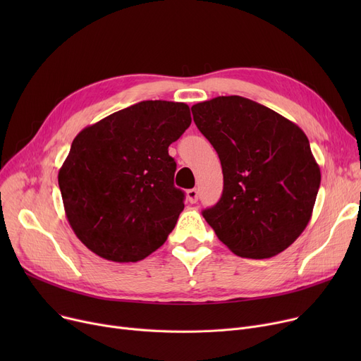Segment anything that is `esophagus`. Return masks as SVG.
<instances>
[{"mask_svg": "<svg viewBox=\"0 0 361 361\" xmlns=\"http://www.w3.org/2000/svg\"><path fill=\"white\" fill-rule=\"evenodd\" d=\"M185 197H187L188 203H196L199 199V192L196 190V188H190V190H187Z\"/></svg>", "mask_w": 361, "mask_h": 361, "instance_id": "obj_1", "label": "esophagus"}]
</instances>
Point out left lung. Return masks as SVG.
Here are the masks:
<instances>
[{
	"instance_id": "1",
	"label": "left lung",
	"mask_w": 361,
	"mask_h": 361,
	"mask_svg": "<svg viewBox=\"0 0 361 361\" xmlns=\"http://www.w3.org/2000/svg\"><path fill=\"white\" fill-rule=\"evenodd\" d=\"M193 120L221 161L224 190L203 211L233 253L268 259L306 230L320 168L297 124L247 98L218 97L192 106Z\"/></svg>"
}]
</instances>
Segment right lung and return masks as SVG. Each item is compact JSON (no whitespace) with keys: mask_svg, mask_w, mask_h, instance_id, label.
Listing matches in <instances>:
<instances>
[{"mask_svg":"<svg viewBox=\"0 0 361 361\" xmlns=\"http://www.w3.org/2000/svg\"><path fill=\"white\" fill-rule=\"evenodd\" d=\"M190 124L184 102L143 101L74 137L59 185L68 224L90 252L127 263L165 243L184 209L168 146Z\"/></svg>","mask_w":361,"mask_h":361,"instance_id":"obj_1","label":"right lung"}]
</instances>
